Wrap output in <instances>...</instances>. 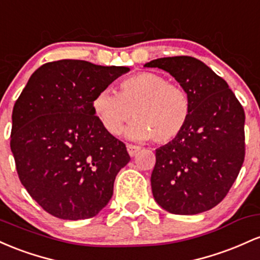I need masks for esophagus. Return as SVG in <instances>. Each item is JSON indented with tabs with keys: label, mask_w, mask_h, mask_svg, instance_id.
Instances as JSON below:
<instances>
[{
	"label": "esophagus",
	"mask_w": 260,
	"mask_h": 260,
	"mask_svg": "<svg viewBox=\"0 0 260 260\" xmlns=\"http://www.w3.org/2000/svg\"><path fill=\"white\" fill-rule=\"evenodd\" d=\"M126 148H127V152H129L131 157L136 156V153L140 151L139 146H135V145H126Z\"/></svg>",
	"instance_id": "34e87169"
}]
</instances>
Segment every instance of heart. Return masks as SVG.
Masks as SVG:
<instances>
[{
	"label": "heart",
	"mask_w": 260,
	"mask_h": 260,
	"mask_svg": "<svg viewBox=\"0 0 260 260\" xmlns=\"http://www.w3.org/2000/svg\"><path fill=\"white\" fill-rule=\"evenodd\" d=\"M93 110L108 133L118 135L125 122L136 116L124 131L130 140L172 141L182 133L190 113L184 89L154 72H140L124 78L119 93L103 89L93 99Z\"/></svg>",
	"instance_id": "heart-1"
}]
</instances>
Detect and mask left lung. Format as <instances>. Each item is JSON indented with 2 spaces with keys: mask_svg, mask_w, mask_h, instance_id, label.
Here are the masks:
<instances>
[{
  "mask_svg": "<svg viewBox=\"0 0 260 260\" xmlns=\"http://www.w3.org/2000/svg\"><path fill=\"white\" fill-rule=\"evenodd\" d=\"M144 66L173 76L190 101L184 129L156 150L154 200L171 214L208 211L223 200L243 165V108L226 81L195 57H161Z\"/></svg>",
  "mask_w": 260,
  "mask_h": 260,
  "instance_id": "obj_1",
  "label": "left lung"
}]
</instances>
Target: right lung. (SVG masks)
<instances>
[{"mask_svg": "<svg viewBox=\"0 0 260 260\" xmlns=\"http://www.w3.org/2000/svg\"><path fill=\"white\" fill-rule=\"evenodd\" d=\"M129 67L83 60L44 63L29 78L12 113V150L20 183L46 212L62 220L95 216L113 197L130 161L108 133L93 99Z\"/></svg>", "mask_w": 260, "mask_h": 260, "instance_id": "add662e5", "label": "right lung"}]
</instances>
